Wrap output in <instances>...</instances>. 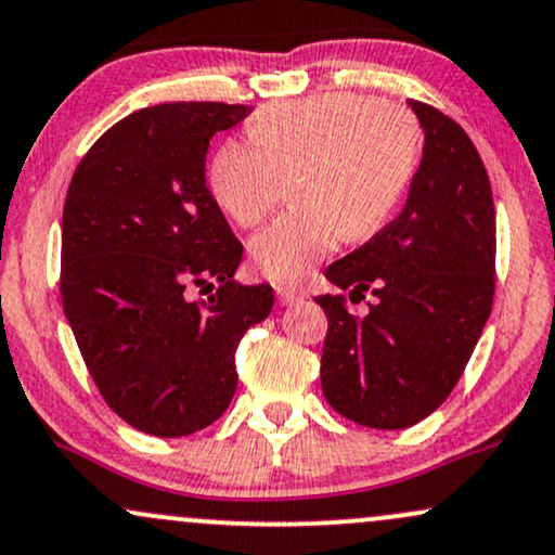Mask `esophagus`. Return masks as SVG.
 Listing matches in <instances>:
<instances>
[{
	"label": "esophagus",
	"instance_id": "34e87169",
	"mask_svg": "<svg viewBox=\"0 0 555 555\" xmlns=\"http://www.w3.org/2000/svg\"><path fill=\"white\" fill-rule=\"evenodd\" d=\"M276 295H279V302H282V305H299V302H305V299H307V292L297 289V286H279Z\"/></svg>",
	"mask_w": 555,
	"mask_h": 555
}]
</instances>
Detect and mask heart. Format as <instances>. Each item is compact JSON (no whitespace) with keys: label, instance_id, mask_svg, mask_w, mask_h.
<instances>
[{"label":"heart","instance_id":"1","mask_svg":"<svg viewBox=\"0 0 555 555\" xmlns=\"http://www.w3.org/2000/svg\"><path fill=\"white\" fill-rule=\"evenodd\" d=\"M253 142L214 152L209 189L230 219L256 227L292 178L297 206L250 243L273 282H299L341 237H372L396 211L418 159L416 121L357 92H325L269 105L253 118Z\"/></svg>","mask_w":555,"mask_h":555}]
</instances>
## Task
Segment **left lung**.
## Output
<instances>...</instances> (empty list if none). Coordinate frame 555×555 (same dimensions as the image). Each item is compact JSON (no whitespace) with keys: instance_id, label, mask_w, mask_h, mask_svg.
<instances>
[{"instance_id":"8db88e82","label":"left lung","mask_w":555,"mask_h":555,"mask_svg":"<svg viewBox=\"0 0 555 555\" xmlns=\"http://www.w3.org/2000/svg\"><path fill=\"white\" fill-rule=\"evenodd\" d=\"M424 131L403 211L325 269L331 284L372 292L364 318L320 295L328 315L320 385L341 416L405 429L444 403L476 349L493 302L496 214L489 172L460 126L409 100Z\"/></svg>"}]
</instances>
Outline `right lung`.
Returning <instances> with one entry per match:
<instances>
[{
	"mask_svg": "<svg viewBox=\"0 0 555 555\" xmlns=\"http://www.w3.org/2000/svg\"><path fill=\"white\" fill-rule=\"evenodd\" d=\"M250 105L159 103L111 126L66 191L62 305L79 351L126 424L185 437L237 387L235 349L269 318L273 289L235 279L243 245L206 189L214 133ZM218 284L206 304L191 285Z\"/></svg>",
	"mask_w": 555,
	"mask_h": 555,
	"instance_id": "add662e5",
	"label": "right lung"
}]
</instances>
